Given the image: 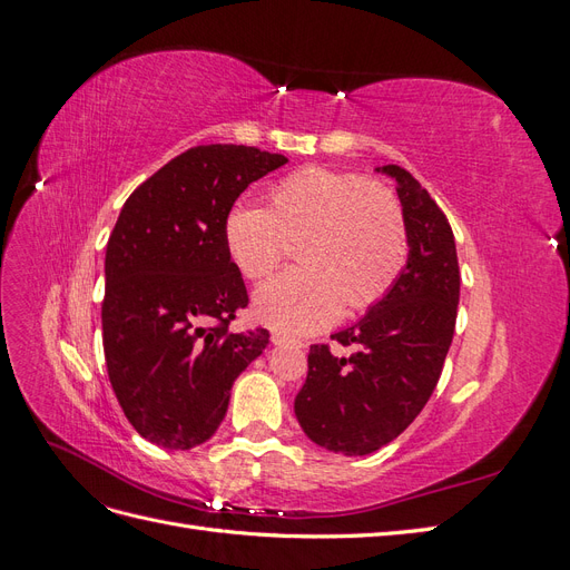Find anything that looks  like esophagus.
Listing matches in <instances>:
<instances>
[{"instance_id":"1","label":"esophagus","mask_w":570,"mask_h":570,"mask_svg":"<svg viewBox=\"0 0 570 570\" xmlns=\"http://www.w3.org/2000/svg\"><path fill=\"white\" fill-rule=\"evenodd\" d=\"M271 342H273V344H278V347H281V344H297V347H302V342L292 340V337L283 335V333H273V335H271Z\"/></svg>"}]
</instances>
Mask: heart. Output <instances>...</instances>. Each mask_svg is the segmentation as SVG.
<instances>
[{
    "mask_svg": "<svg viewBox=\"0 0 570 570\" xmlns=\"http://www.w3.org/2000/svg\"><path fill=\"white\" fill-rule=\"evenodd\" d=\"M268 209L235 202L223 247L247 281H264L297 243L302 268L254 295V316L287 335L316 333L340 314L381 302L409 254L402 206L387 187L350 170L304 166L268 189Z\"/></svg>",
    "mask_w": 570,
    "mask_h": 570,
    "instance_id": "obj_1",
    "label": "heart"
}]
</instances>
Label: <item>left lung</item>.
<instances>
[{
  "label": "left lung",
  "mask_w": 570,
  "mask_h": 570,
  "mask_svg": "<svg viewBox=\"0 0 570 570\" xmlns=\"http://www.w3.org/2000/svg\"><path fill=\"white\" fill-rule=\"evenodd\" d=\"M375 170L396 183L409 237L406 266L364 318L333 335L344 347L354 344L350 358L314 344L295 400L306 438L342 456L377 452L423 411L450 352L459 306L450 220L409 170L394 164Z\"/></svg>",
  "instance_id": "left-lung-1"
}]
</instances>
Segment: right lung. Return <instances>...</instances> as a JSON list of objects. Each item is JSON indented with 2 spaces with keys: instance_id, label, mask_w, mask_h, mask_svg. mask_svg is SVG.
Returning <instances> with one entry per match:
<instances>
[{
  "instance_id": "add662e5",
  "label": "right lung",
  "mask_w": 570,
  "mask_h": 570,
  "mask_svg": "<svg viewBox=\"0 0 570 570\" xmlns=\"http://www.w3.org/2000/svg\"><path fill=\"white\" fill-rule=\"evenodd\" d=\"M283 164V154L245 145L193 147L120 209L105 258V358L126 419L164 450L209 440L237 375L266 350L264 327L228 331L249 297L223 247V218Z\"/></svg>"
}]
</instances>
